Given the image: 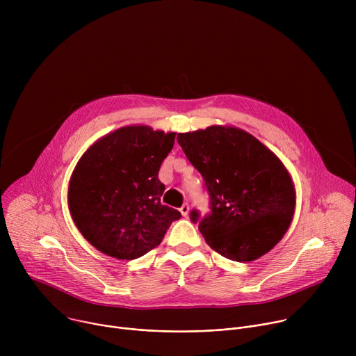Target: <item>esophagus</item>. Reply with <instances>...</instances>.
I'll return each instance as SVG.
<instances>
[{
	"label": "esophagus",
	"mask_w": 356,
	"mask_h": 356,
	"mask_svg": "<svg viewBox=\"0 0 356 356\" xmlns=\"http://www.w3.org/2000/svg\"><path fill=\"white\" fill-rule=\"evenodd\" d=\"M188 211H190V206L187 204V202H184V204L180 207V213L183 217H187L188 216Z\"/></svg>",
	"instance_id": "34e87169"
}]
</instances>
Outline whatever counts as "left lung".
I'll return each instance as SVG.
<instances>
[{
	"label": "left lung",
	"mask_w": 356,
	"mask_h": 356,
	"mask_svg": "<svg viewBox=\"0 0 356 356\" xmlns=\"http://www.w3.org/2000/svg\"><path fill=\"white\" fill-rule=\"evenodd\" d=\"M177 142L210 195V214H190L209 246L235 262L268 253L289 229L296 207L294 184L280 159L235 127L177 134Z\"/></svg>",
	"instance_id": "left-lung-1"
}]
</instances>
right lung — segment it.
I'll return each instance as SVG.
<instances>
[{
  "instance_id": "right-lung-1",
  "label": "right lung",
  "mask_w": 356,
  "mask_h": 356,
  "mask_svg": "<svg viewBox=\"0 0 356 356\" xmlns=\"http://www.w3.org/2000/svg\"><path fill=\"white\" fill-rule=\"evenodd\" d=\"M176 132L145 125L120 128L94 142L69 183L67 202L81 235L99 252L136 259L156 248L181 214L161 202L158 173Z\"/></svg>"
}]
</instances>
